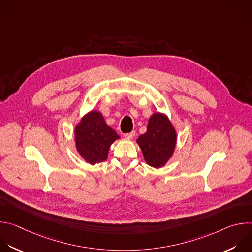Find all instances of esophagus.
Here are the masks:
<instances>
[{
	"label": "esophagus",
	"instance_id": "esophagus-1",
	"mask_svg": "<svg viewBox=\"0 0 252 252\" xmlns=\"http://www.w3.org/2000/svg\"><path fill=\"white\" fill-rule=\"evenodd\" d=\"M134 135H135V132H134V131H131V132H129V133H126V134H125V137H126V138H128V139H131V138L134 137Z\"/></svg>",
	"mask_w": 252,
	"mask_h": 252
}]
</instances>
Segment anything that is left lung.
<instances>
[{
  "mask_svg": "<svg viewBox=\"0 0 252 252\" xmlns=\"http://www.w3.org/2000/svg\"><path fill=\"white\" fill-rule=\"evenodd\" d=\"M176 139V130L167 115L157 112L149 119L147 131L137 137L136 143L146 162L155 168H160L173 156Z\"/></svg>",
  "mask_w": 252,
  "mask_h": 252,
  "instance_id": "left-lung-1",
  "label": "left lung"
}]
</instances>
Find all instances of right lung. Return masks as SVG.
Returning <instances> with one entry per match:
<instances>
[{
    "instance_id": "obj_1",
    "label": "right lung",
    "mask_w": 252,
    "mask_h": 252,
    "mask_svg": "<svg viewBox=\"0 0 252 252\" xmlns=\"http://www.w3.org/2000/svg\"><path fill=\"white\" fill-rule=\"evenodd\" d=\"M74 132L77 152L92 165L104 161L111 146L121 138L96 110L88 112L76 125Z\"/></svg>"
}]
</instances>
